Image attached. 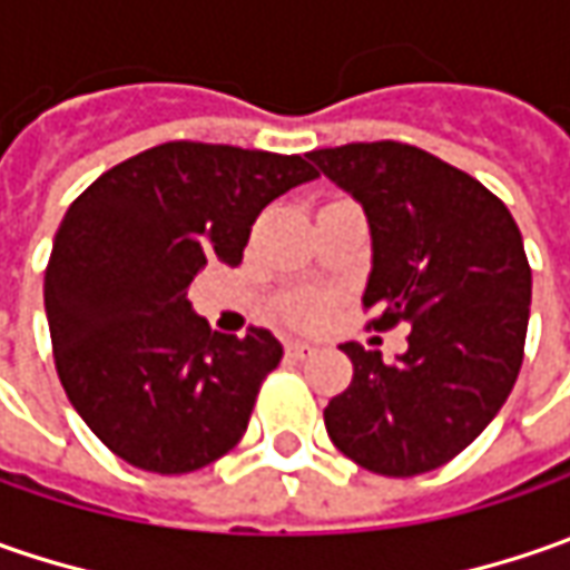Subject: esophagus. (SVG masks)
I'll return each mask as SVG.
<instances>
[{
	"mask_svg": "<svg viewBox=\"0 0 570 570\" xmlns=\"http://www.w3.org/2000/svg\"><path fill=\"white\" fill-rule=\"evenodd\" d=\"M314 352H317V348H314V345H307V342H288V345H285V355H288V358H295V362H301V358H311Z\"/></svg>",
	"mask_w": 570,
	"mask_h": 570,
	"instance_id": "obj_1",
	"label": "esophagus"
}]
</instances>
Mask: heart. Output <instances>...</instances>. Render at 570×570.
<instances>
[{
  "label": "heart",
  "mask_w": 570,
  "mask_h": 570,
  "mask_svg": "<svg viewBox=\"0 0 570 570\" xmlns=\"http://www.w3.org/2000/svg\"><path fill=\"white\" fill-rule=\"evenodd\" d=\"M326 314V301L317 295H297L285 304V317L292 323H317Z\"/></svg>",
  "instance_id": "heart-1"
}]
</instances>
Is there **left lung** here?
<instances>
[{
    "label": "left lung",
    "instance_id": "left-lung-1",
    "mask_svg": "<svg viewBox=\"0 0 570 570\" xmlns=\"http://www.w3.org/2000/svg\"><path fill=\"white\" fill-rule=\"evenodd\" d=\"M362 203L371 225L364 307L374 330L409 323L396 362L345 342L348 390L323 409L330 441L377 475L450 463L514 390L533 275L508 206L475 177L405 142H352L307 155Z\"/></svg>",
    "mask_w": 570,
    "mask_h": 570
}]
</instances>
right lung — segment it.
<instances>
[{"label":"right lung","mask_w":570,"mask_h":570,"mask_svg":"<svg viewBox=\"0 0 570 570\" xmlns=\"http://www.w3.org/2000/svg\"><path fill=\"white\" fill-rule=\"evenodd\" d=\"M314 177L301 155L165 142L69 206L43 275L56 374L120 460L180 475L244 438L282 345L259 326L212 333L189 282L215 259L237 266L256 215Z\"/></svg>","instance_id":"right-lung-1"}]
</instances>
